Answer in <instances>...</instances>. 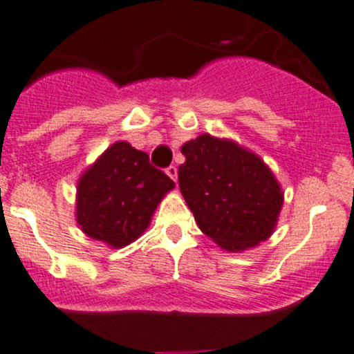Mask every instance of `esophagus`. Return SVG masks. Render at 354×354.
<instances>
[{
	"label": "esophagus",
	"instance_id": "34e87169",
	"mask_svg": "<svg viewBox=\"0 0 354 354\" xmlns=\"http://www.w3.org/2000/svg\"><path fill=\"white\" fill-rule=\"evenodd\" d=\"M166 174L171 178V180L176 181V180H178V169H176V166H169V167H167Z\"/></svg>",
	"mask_w": 354,
	"mask_h": 354
}]
</instances>
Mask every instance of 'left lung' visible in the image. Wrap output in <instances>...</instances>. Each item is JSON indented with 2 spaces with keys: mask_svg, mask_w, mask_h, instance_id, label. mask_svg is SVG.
Wrapping results in <instances>:
<instances>
[{
  "mask_svg": "<svg viewBox=\"0 0 354 354\" xmlns=\"http://www.w3.org/2000/svg\"><path fill=\"white\" fill-rule=\"evenodd\" d=\"M181 152V195L205 236L224 251L241 252L274 232L283 192L258 154L210 133L185 142Z\"/></svg>",
  "mask_w": 354,
  "mask_h": 354,
  "instance_id": "obj_1",
  "label": "left lung"
}]
</instances>
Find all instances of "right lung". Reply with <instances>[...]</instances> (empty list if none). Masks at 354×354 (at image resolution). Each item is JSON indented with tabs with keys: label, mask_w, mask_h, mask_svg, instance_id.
Wrapping results in <instances>:
<instances>
[{
	"label": "right lung",
	"mask_w": 354,
	"mask_h": 354,
	"mask_svg": "<svg viewBox=\"0 0 354 354\" xmlns=\"http://www.w3.org/2000/svg\"><path fill=\"white\" fill-rule=\"evenodd\" d=\"M174 181L149 165L146 152L118 140L83 171L76 222L91 239L120 249L139 239Z\"/></svg>",
	"instance_id": "1"
}]
</instances>
